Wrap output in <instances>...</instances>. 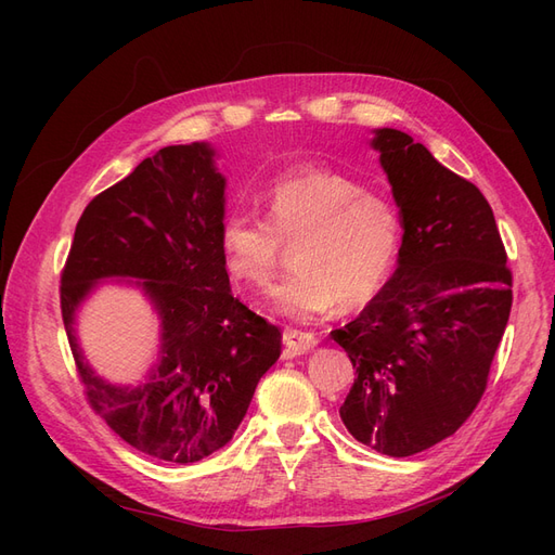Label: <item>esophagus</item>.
<instances>
[{"label":"esophagus","mask_w":555,"mask_h":555,"mask_svg":"<svg viewBox=\"0 0 555 555\" xmlns=\"http://www.w3.org/2000/svg\"><path fill=\"white\" fill-rule=\"evenodd\" d=\"M282 340H284V351H287V357L308 354V351L314 349L317 343H319L314 333L296 331V328H284Z\"/></svg>","instance_id":"34e87169"}]
</instances>
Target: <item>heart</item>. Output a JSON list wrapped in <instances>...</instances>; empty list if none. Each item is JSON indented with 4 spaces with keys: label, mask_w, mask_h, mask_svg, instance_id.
Returning <instances> with one entry per match:
<instances>
[{
    "label": "heart",
    "mask_w": 555,
    "mask_h": 555,
    "mask_svg": "<svg viewBox=\"0 0 555 555\" xmlns=\"http://www.w3.org/2000/svg\"><path fill=\"white\" fill-rule=\"evenodd\" d=\"M266 222L231 212L220 227L229 275L263 289L294 243L296 271L271 289L275 312L312 319L335 306L357 310L389 282L398 261L402 222L389 198L333 169H298L280 176L261 194Z\"/></svg>",
    "instance_id": "heart-1"
}]
</instances>
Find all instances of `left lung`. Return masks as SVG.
Segmentation results:
<instances>
[{"label": "left lung", "instance_id": "8db88e82", "mask_svg": "<svg viewBox=\"0 0 555 555\" xmlns=\"http://www.w3.org/2000/svg\"><path fill=\"white\" fill-rule=\"evenodd\" d=\"M371 145L400 210L396 273L331 338L357 367L340 418L386 456L456 433L486 391L512 310L507 251L489 201L398 129Z\"/></svg>", "mask_w": 555, "mask_h": 555}]
</instances>
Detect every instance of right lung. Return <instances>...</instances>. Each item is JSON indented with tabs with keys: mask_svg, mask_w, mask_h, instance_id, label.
Listing matches in <instances>:
<instances>
[{
	"mask_svg": "<svg viewBox=\"0 0 555 555\" xmlns=\"http://www.w3.org/2000/svg\"><path fill=\"white\" fill-rule=\"evenodd\" d=\"M227 178L208 143L169 145L94 196L62 271V319L92 408L147 456L196 463L231 442L282 333L233 298L220 251ZM111 279L137 286L160 319V354L137 387L99 378L75 314Z\"/></svg>",
	"mask_w": 555,
	"mask_h": 555,
	"instance_id": "add662e5",
	"label": "right lung"
}]
</instances>
